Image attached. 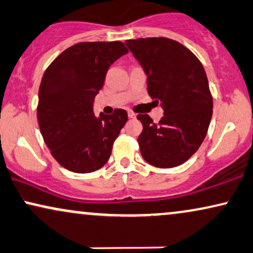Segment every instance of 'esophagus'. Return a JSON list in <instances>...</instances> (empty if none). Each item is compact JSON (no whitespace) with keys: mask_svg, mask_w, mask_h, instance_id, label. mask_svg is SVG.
<instances>
[{"mask_svg":"<svg viewBox=\"0 0 253 253\" xmlns=\"http://www.w3.org/2000/svg\"><path fill=\"white\" fill-rule=\"evenodd\" d=\"M127 116H129V119H136V114L131 110L127 111Z\"/></svg>","mask_w":253,"mask_h":253,"instance_id":"1","label":"esophagus"}]
</instances>
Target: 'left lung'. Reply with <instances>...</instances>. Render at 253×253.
Wrapping results in <instances>:
<instances>
[{
  "label": "left lung",
  "mask_w": 253,
  "mask_h": 253,
  "mask_svg": "<svg viewBox=\"0 0 253 253\" xmlns=\"http://www.w3.org/2000/svg\"><path fill=\"white\" fill-rule=\"evenodd\" d=\"M147 75V93L162 102L164 116L143 124L138 144L150 165L170 169L187 162L205 139L212 115V96L205 68L186 46L165 37L126 42Z\"/></svg>",
  "instance_id": "obj_1"
}]
</instances>
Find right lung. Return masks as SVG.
<instances>
[{
  "mask_svg": "<svg viewBox=\"0 0 253 253\" xmlns=\"http://www.w3.org/2000/svg\"><path fill=\"white\" fill-rule=\"evenodd\" d=\"M127 53L122 42H83L58 55L42 75L37 119L51 155L62 167L90 173L108 162L127 113L94 115L108 68Z\"/></svg>",
  "mask_w": 253,
  "mask_h": 253,
  "instance_id": "add662e5",
  "label": "right lung"
}]
</instances>
